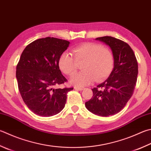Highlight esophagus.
Segmentation results:
<instances>
[{
    "instance_id": "1",
    "label": "esophagus",
    "mask_w": 151,
    "mask_h": 151,
    "mask_svg": "<svg viewBox=\"0 0 151 151\" xmlns=\"http://www.w3.org/2000/svg\"><path fill=\"white\" fill-rule=\"evenodd\" d=\"M74 89H75L76 90L82 91V90H83L84 88H83V87H77V86H75V87H74Z\"/></svg>"
}]
</instances>
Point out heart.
<instances>
[{
    "label": "heart",
    "mask_w": 151,
    "mask_h": 151,
    "mask_svg": "<svg viewBox=\"0 0 151 151\" xmlns=\"http://www.w3.org/2000/svg\"><path fill=\"white\" fill-rule=\"evenodd\" d=\"M73 55L74 58L69 53H62L58 64L65 74L72 76L78 69V64L83 63L81 68L83 71L70 79V83L77 86H85L95 79L97 81L104 80L113 69L112 52L100 44L85 42L73 50Z\"/></svg>",
    "instance_id": "1"
}]
</instances>
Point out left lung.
<instances>
[{
  "mask_svg": "<svg viewBox=\"0 0 151 151\" xmlns=\"http://www.w3.org/2000/svg\"><path fill=\"white\" fill-rule=\"evenodd\" d=\"M96 40L110 47L114 68L106 80L92 89L93 97L85 102V106L95 114L106 117L118 113L132 97L137 82L138 64L134 52L126 42L110 36Z\"/></svg>",
  "mask_w": 151,
  "mask_h": 151,
  "instance_id": "left-lung-1",
  "label": "left lung"
}]
</instances>
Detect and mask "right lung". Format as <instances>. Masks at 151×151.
<instances>
[{"label": "right lung", "instance_id": "right-lung-1", "mask_svg": "<svg viewBox=\"0 0 151 151\" xmlns=\"http://www.w3.org/2000/svg\"><path fill=\"white\" fill-rule=\"evenodd\" d=\"M70 45L63 39L48 37L25 48L16 66V78L23 101L33 113L49 117L61 112L67 93L73 88L54 89L67 81L59 68V58Z\"/></svg>", "mask_w": 151, "mask_h": 151}]
</instances>
